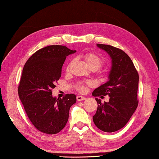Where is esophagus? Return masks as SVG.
Segmentation results:
<instances>
[{"instance_id":"obj_1","label":"esophagus","mask_w":159,"mask_h":159,"mask_svg":"<svg viewBox=\"0 0 159 159\" xmlns=\"http://www.w3.org/2000/svg\"><path fill=\"white\" fill-rule=\"evenodd\" d=\"M76 99H77V100H78V101H79V102H80V101H83V100H86V98H85V97H84V96H77V97H76Z\"/></svg>"}]
</instances>
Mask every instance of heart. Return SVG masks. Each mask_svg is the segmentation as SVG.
Segmentation results:
<instances>
[{"label": "heart", "instance_id": "1", "mask_svg": "<svg viewBox=\"0 0 159 159\" xmlns=\"http://www.w3.org/2000/svg\"><path fill=\"white\" fill-rule=\"evenodd\" d=\"M84 59L85 61V63L88 66L90 69H95L96 70L99 69L102 66L103 63V61L100 57H99L96 54L94 53H87L84 55ZM87 85H89V82L86 83ZM77 89L80 92H84L85 89V84L84 83H79L76 85Z\"/></svg>", "mask_w": 159, "mask_h": 159}]
</instances>
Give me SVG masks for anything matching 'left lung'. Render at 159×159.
<instances>
[{"instance_id":"obj_1","label":"left lung","mask_w":159,"mask_h":159,"mask_svg":"<svg viewBox=\"0 0 159 159\" xmlns=\"http://www.w3.org/2000/svg\"><path fill=\"white\" fill-rule=\"evenodd\" d=\"M111 59L109 80L92 92L93 96H109V102L96 98L98 109L93 121L100 130L113 133L122 128L135 111L137 105L139 74L131 59L123 50L110 45L97 43ZM102 97V96H101Z\"/></svg>"}]
</instances>
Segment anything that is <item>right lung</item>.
<instances>
[{"mask_svg":"<svg viewBox=\"0 0 159 159\" xmlns=\"http://www.w3.org/2000/svg\"><path fill=\"white\" fill-rule=\"evenodd\" d=\"M76 52L65 46L53 45L35 52L26 62L18 86V95L30 121L43 133H58L68 120L74 94L63 98L52 95V89L61 76L66 57Z\"/></svg>","mask_w":159,"mask_h":159,"instance_id":"right-lung-1","label":"right lung"}]
</instances>
